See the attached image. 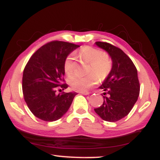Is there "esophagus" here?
Instances as JSON below:
<instances>
[{"label":"esophagus","instance_id":"34e87169","mask_svg":"<svg viewBox=\"0 0 160 160\" xmlns=\"http://www.w3.org/2000/svg\"><path fill=\"white\" fill-rule=\"evenodd\" d=\"M80 93H81L82 95H89V92L87 91V90H84V91H80Z\"/></svg>","mask_w":160,"mask_h":160}]
</instances>
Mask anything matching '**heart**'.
Returning <instances> with one entry per match:
<instances>
[{
	"label": "heart",
	"instance_id": "1",
	"mask_svg": "<svg viewBox=\"0 0 160 160\" xmlns=\"http://www.w3.org/2000/svg\"><path fill=\"white\" fill-rule=\"evenodd\" d=\"M80 56L82 61L89 63L87 73H92L85 77L74 76L69 80L70 85L73 89L83 91L89 89L99 80L105 78L112 69V60L109 55L105 52L90 46H85L80 50ZM64 71L68 78L74 74L75 63L73 55H69L64 62Z\"/></svg>",
	"mask_w": 160,
	"mask_h": 160
}]
</instances>
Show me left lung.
Listing matches in <instances>:
<instances>
[{
	"mask_svg": "<svg viewBox=\"0 0 160 160\" xmlns=\"http://www.w3.org/2000/svg\"><path fill=\"white\" fill-rule=\"evenodd\" d=\"M95 43L109 53L113 65L108 78L99 87L104 91L103 104L94 110L102 120L117 122L129 113L138 98L140 83L137 68L131 58L119 47L107 42L97 41Z\"/></svg>",
	"mask_w": 160,
	"mask_h": 160,
	"instance_id": "obj_1",
	"label": "left lung"
}]
</instances>
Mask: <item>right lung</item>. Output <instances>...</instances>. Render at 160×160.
Returning a JSON list of instances; mask_svg holds the SVG:
<instances>
[{
    "mask_svg": "<svg viewBox=\"0 0 160 160\" xmlns=\"http://www.w3.org/2000/svg\"><path fill=\"white\" fill-rule=\"evenodd\" d=\"M79 47L53 40L38 49L27 62L22 84L24 99L33 114L40 120H58L72 103L77 92L57 94L56 91L68 86L64 78V62L68 55Z\"/></svg>",
    "mask_w": 160,
    "mask_h": 160,
    "instance_id": "add662e5",
    "label": "right lung"
}]
</instances>
